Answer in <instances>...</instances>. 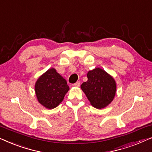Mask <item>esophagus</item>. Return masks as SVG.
Masks as SVG:
<instances>
[{"mask_svg": "<svg viewBox=\"0 0 152 152\" xmlns=\"http://www.w3.org/2000/svg\"><path fill=\"white\" fill-rule=\"evenodd\" d=\"M73 86H75V87H79L80 86V82H77L75 84H73Z\"/></svg>", "mask_w": 152, "mask_h": 152, "instance_id": "esophagus-1", "label": "esophagus"}]
</instances>
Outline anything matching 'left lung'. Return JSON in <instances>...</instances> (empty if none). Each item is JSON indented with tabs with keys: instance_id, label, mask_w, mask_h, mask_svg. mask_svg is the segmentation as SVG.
Masks as SVG:
<instances>
[{
	"instance_id": "8db88e82",
	"label": "left lung",
	"mask_w": 152,
	"mask_h": 152,
	"mask_svg": "<svg viewBox=\"0 0 152 152\" xmlns=\"http://www.w3.org/2000/svg\"><path fill=\"white\" fill-rule=\"evenodd\" d=\"M88 80L81 85L91 104L103 109L113 101L116 93V83L113 77L99 68L88 72Z\"/></svg>"
}]
</instances>
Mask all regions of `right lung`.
Here are the masks:
<instances>
[{
  "mask_svg": "<svg viewBox=\"0 0 152 152\" xmlns=\"http://www.w3.org/2000/svg\"><path fill=\"white\" fill-rule=\"evenodd\" d=\"M39 102L48 109L57 107L69 90L67 82L55 68H50L39 77L35 84Z\"/></svg>",
  "mask_w": 152,
  "mask_h": 152,
  "instance_id": "obj_1",
  "label": "right lung"
}]
</instances>
